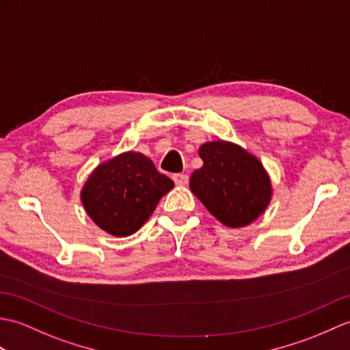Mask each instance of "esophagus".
Listing matches in <instances>:
<instances>
[{
    "mask_svg": "<svg viewBox=\"0 0 350 350\" xmlns=\"http://www.w3.org/2000/svg\"><path fill=\"white\" fill-rule=\"evenodd\" d=\"M173 180L177 186H185L186 183H188L189 177L188 174H183V173H177V174H173Z\"/></svg>",
    "mask_w": 350,
    "mask_h": 350,
    "instance_id": "obj_1",
    "label": "esophagus"
}]
</instances>
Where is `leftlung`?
<instances>
[{"label":"left lung","mask_w":350,"mask_h":350,"mask_svg":"<svg viewBox=\"0 0 350 350\" xmlns=\"http://www.w3.org/2000/svg\"><path fill=\"white\" fill-rule=\"evenodd\" d=\"M198 155L202 167L192 173L189 188L219 222L243 228L265 212L273 186L255 155L225 140L204 143Z\"/></svg>","instance_id":"1"}]
</instances>
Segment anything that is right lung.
<instances>
[{
  "mask_svg": "<svg viewBox=\"0 0 350 350\" xmlns=\"http://www.w3.org/2000/svg\"><path fill=\"white\" fill-rule=\"evenodd\" d=\"M174 182L140 152H124L89 174L80 200L94 224L115 237H128L155 212Z\"/></svg>",
  "mask_w": 350,
  "mask_h": 350,
  "instance_id": "add662e5",
  "label": "right lung"
}]
</instances>
